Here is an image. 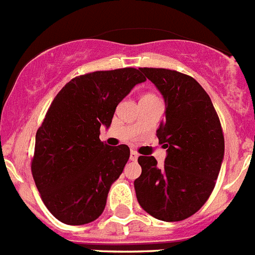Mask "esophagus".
I'll return each instance as SVG.
<instances>
[{
  "mask_svg": "<svg viewBox=\"0 0 255 255\" xmlns=\"http://www.w3.org/2000/svg\"><path fill=\"white\" fill-rule=\"evenodd\" d=\"M138 157H139L138 153L135 152V150H131V153H130V159H131V161H136Z\"/></svg>",
  "mask_w": 255,
  "mask_h": 255,
  "instance_id": "1",
  "label": "esophagus"
}]
</instances>
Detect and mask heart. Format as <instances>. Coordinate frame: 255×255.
Segmentation results:
<instances>
[{"mask_svg": "<svg viewBox=\"0 0 255 255\" xmlns=\"http://www.w3.org/2000/svg\"><path fill=\"white\" fill-rule=\"evenodd\" d=\"M147 97H154V96H153V94H145V96H144L143 98H147Z\"/></svg>", "mask_w": 255, "mask_h": 255, "instance_id": "b5f03b06", "label": "heart"}]
</instances>
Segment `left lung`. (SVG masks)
<instances>
[{
	"label": "left lung",
	"mask_w": 255,
	"mask_h": 255,
	"mask_svg": "<svg viewBox=\"0 0 255 255\" xmlns=\"http://www.w3.org/2000/svg\"><path fill=\"white\" fill-rule=\"evenodd\" d=\"M166 102V121L157 130L167 148L162 167L153 155L138 158L134 181L139 204L154 218L176 222L204 206L224 159L225 138L211 98L194 78L168 69L140 67Z\"/></svg>",
	"instance_id": "obj_1"
}]
</instances>
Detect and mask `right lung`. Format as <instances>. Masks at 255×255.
Instances as JSON below:
<instances>
[{"label":"right lung","instance_id":"obj_1","mask_svg":"<svg viewBox=\"0 0 255 255\" xmlns=\"http://www.w3.org/2000/svg\"><path fill=\"white\" fill-rule=\"evenodd\" d=\"M143 82L134 67L94 71L71 79L52 101L30 167L44 206L61 222L89 224L105 211L130 149L101 141V125H111L117 105Z\"/></svg>","mask_w":255,"mask_h":255}]
</instances>
